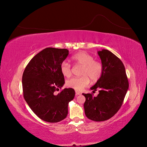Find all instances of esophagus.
<instances>
[{"label":"esophagus","instance_id":"34e87169","mask_svg":"<svg viewBox=\"0 0 147 147\" xmlns=\"http://www.w3.org/2000/svg\"><path fill=\"white\" fill-rule=\"evenodd\" d=\"M80 94H81V92H79V91H75V95L78 96V95H80Z\"/></svg>","mask_w":147,"mask_h":147}]
</instances>
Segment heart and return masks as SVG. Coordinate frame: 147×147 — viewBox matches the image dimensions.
Wrapping results in <instances>:
<instances>
[{"label":"heart","mask_w":147,"mask_h":147,"mask_svg":"<svg viewBox=\"0 0 147 147\" xmlns=\"http://www.w3.org/2000/svg\"><path fill=\"white\" fill-rule=\"evenodd\" d=\"M75 65L82 66L80 77H74L66 82L67 87L75 90H81L90 83L96 82L101 78L104 72V67L99 61H95L94 57L86 52H80L72 57ZM60 70L63 76L69 77L72 74V68L69 63L63 61L60 65Z\"/></svg>","instance_id":"obj_1"}]
</instances>
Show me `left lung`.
<instances>
[{"label": "left lung", "mask_w": 147, "mask_h": 147, "mask_svg": "<svg viewBox=\"0 0 147 147\" xmlns=\"http://www.w3.org/2000/svg\"><path fill=\"white\" fill-rule=\"evenodd\" d=\"M104 67L101 78L91 90H99L97 97L92 93L83 94L86 98L84 113L88 118L103 121L113 117L121 108L129 88L125 67L122 61L107 50L98 51Z\"/></svg>", "instance_id": "obj_1"}]
</instances>
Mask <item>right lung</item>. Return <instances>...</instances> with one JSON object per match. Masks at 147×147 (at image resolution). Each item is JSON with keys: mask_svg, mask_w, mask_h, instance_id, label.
Instances as JSON below:
<instances>
[{"mask_svg": "<svg viewBox=\"0 0 147 147\" xmlns=\"http://www.w3.org/2000/svg\"><path fill=\"white\" fill-rule=\"evenodd\" d=\"M69 55L67 49L47 48L31 59L22 78L23 96L37 116L49 123L59 122L68 114L69 102L73 100L75 90L65 88L60 65Z\"/></svg>", "mask_w": 147, "mask_h": 147, "instance_id": "right-lung-1", "label": "right lung"}]
</instances>
